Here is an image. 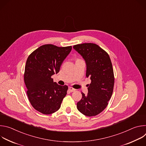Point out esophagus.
<instances>
[{
  "label": "esophagus",
  "mask_w": 146,
  "mask_h": 146,
  "mask_svg": "<svg viewBox=\"0 0 146 146\" xmlns=\"http://www.w3.org/2000/svg\"><path fill=\"white\" fill-rule=\"evenodd\" d=\"M69 91L70 92H74V91H76V90L74 89L73 88H72V87H69Z\"/></svg>",
  "instance_id": "1"
}]
</instances>
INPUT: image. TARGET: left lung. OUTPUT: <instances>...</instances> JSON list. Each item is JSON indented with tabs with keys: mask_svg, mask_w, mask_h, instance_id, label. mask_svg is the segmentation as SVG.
<instances>
[{
	"mask_svg": "<svg viewBox=\"0 0 146 146\" xmlns=\"http://www.w3.org/2000/svg\"><path fill=\"white\" fill-rule=\"evenodd\" d=\"M73 48L86 60V76L91 80L88 84L87 95L81 92L82 98L77 103V108L86 116H95L107 107L113 94L114 76L111 59L96 44H77Z\"/></svg>",
	"mask_w": 146,
	"mask_h": 146,
	"instance_id": "left-lung-1",
	"label": "left lung"
}]
</instances>
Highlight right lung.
Masks as SVG:
<instances>
[{"mask_svg": "<svg viewBox=\"0 0 146 146\" xmlns=\"http://www.w3.org/2000/svg\"><path fill=\"white\" fill-rule=\"evenodd\" d=\"M72 50V46L59 47L52 44L39 47L28 56L24 72L27 94L33 108L43 114H51L60 107L68 87L53 81L60 66Z\"/></svg>", "mask_w": 146, "mask_h": 146, "instance_id": "right-lung-1", "label": "right lung"}]
</instances>
